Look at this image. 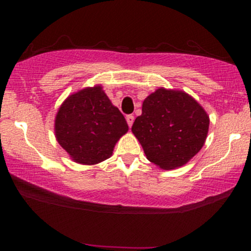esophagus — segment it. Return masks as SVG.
<instances>
[{
	"label": "esophagus",
	"mask_w": 251,
	"mask_h": 251,
	"mask_svg": "<svg viewBox=\"0 0 251 251\" xmlns=\"http://www.w3.org/2000/svg\"><path fill=\"white\" fill-rule=\"evenodd\" d=\"M126 122H127L128 126L131 127L132 124H133V122H134V117L132 116V114H128V116H126Z\"/></svg>",
	"instance_id": "esophagus-1"
}]
</instances>
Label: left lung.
Returning a JSON list of instances; mask_svg holds the SVG:
<instances>
[{"mask_svg": "<svg viewBox=\"0 0 251 251\" xmlns=\"http://www.w3.org/2000/svg\"><path fill=\"white\" fill-rule=\"evenodd\" d=\"M210 119L195 98L180 89L157 88L144 100L132 133L146 158L163 170L180 168L205 143Z\"/></svg>", "mask_w": 251, "mask_h": 251, "instance_id": "8db88e82", "label": "left lung"}]
</instances>
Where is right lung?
<instances>
[{"instance_id":"add662e5","label":"right lung","mask_w":251,"mask_h":251,"mask_svg":"<svg viewBox=\"0 0 251 251\" xmlns=\"http://www.w3.org/2000/svg\"><path fill=\"white\" fill-rule=\"evenodd\" d=\"M128 125L101 85L85 87L61 103L54 120L60 146L73 162L96 165L108 159Z\"/></svg>"}]
</instances>
